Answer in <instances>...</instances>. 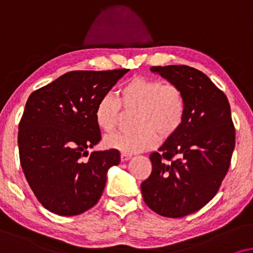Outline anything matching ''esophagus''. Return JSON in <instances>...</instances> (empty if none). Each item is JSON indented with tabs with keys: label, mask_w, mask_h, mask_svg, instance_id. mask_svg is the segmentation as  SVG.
Returning <instances> with one entry per match:
<instances>
[{
	"label": "esophagus",
	"mask_w": 253,
	"mask_h": 253,
	"mask_svg": "<svg viewBox=\"0 0 253 253\" xmlns=\"http://www.w3.org/2000/svg\"><path fill=\"white\" fill-rule=\"evenodd\" d=\"M120 157H121V162H126V161H128L130 157H132V155H130V154H125V153H121Z\"/></svg>",
	"instance_id": "obj_1"
}]
</instances>
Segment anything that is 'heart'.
I'll use <instances>...</instances> for the list:
<instances>
[{"instance_id":"b5f03b06","label":"heart","mask_w":253,"mask_h":253,"mask_svg":"<svg viewBox=\"0 0 253 253\" xmlns=\"http://www.w3.org/2000/svg\"><path fill=\"white\" fill-rule=\"evenodd\" d=\"M120 107L126 112L135 111L134 133L113 134L105 137L104 146L125 154H134L156 146L157 134L162 139L172 136L180 128L186 111L183 90L176 84L158 80L134 77L118 91L97 103L95 120L99 129L112 133L120 116Z\"/></svg>"}]
</instances>
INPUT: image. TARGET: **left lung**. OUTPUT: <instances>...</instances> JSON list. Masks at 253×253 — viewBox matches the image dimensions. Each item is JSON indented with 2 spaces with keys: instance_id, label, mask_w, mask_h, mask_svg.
Returning <instances> with one entry per match:
<instances>
[{
  "instance_id": "8db88e82",
  "label": "left lung",
  "mask_w": 253,
  "mask_h": 253,
  "mask_svg": "<svg viewBox=\"0 0 253 253\" xmlns=\"http://www.w3.org/2000/svg\"><path fill=\"white\" fill-rule=\"evenodd\" d=\"M150 70L183 90L186 111L177 133L168 137L158 153L150 154L153 170L141 191L155 213L183 217L210 203L228 172L235 148L230 105L200 70L184 65Z\"/></svg>"
}]
</instances>
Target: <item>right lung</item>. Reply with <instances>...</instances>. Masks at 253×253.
I'll use <instances>...</instances> for the list:
<instances>
[{
	"label": "right lung",
	"instance_id": "1",
	"mask_svg": "<svg viewBox=\"0 0 253 253\" xmlns=\"http://www.w3.org/2000/svg\"><path fill=\"white\" fill-rule=\"evenodd\" d=\"M128 69L75 70L30 95L18 126L19 160L26 180L46 210L82 214L98 203L120 153L87 148L102 140L97 103Z\"/></svg>",
	"mask_w": 253,
	"mask_h": 253
}]
</instances>
